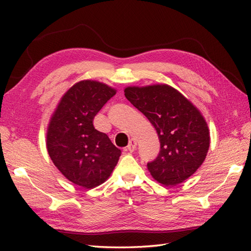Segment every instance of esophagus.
Masks as SVG:
<instances>
[{"label": "esophagus", "instance_id": "obj_1", "mask_svg": "<svg viewBox=\"0 0 251 251\" xmlns=\"http://www.w3.org/2000/svg\"><path fill=\"white\" fill-rule=\"evenodd\" d=\"M129 146H132V145H131V141H129Z\"/></svg>", "mask_w": 251, "mask_h": 251}]
</instances>
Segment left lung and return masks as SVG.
I'll use <instances>...</instances> for the list:
<instances>
[{
    "instance_id": "obj_1",
    "label": "left lung",
    "mask_w": 251,
    "mask_h": 251,
    "mask_svg": "<svg viewBox=\"0 0 251 251\" xmlns=\"http://www.w3.org/2000/svg\"><path fill=\"white\" fill-rule=\"evenodd\" d=\"M115 89L97 81H82L61 98L47 128L46 147L59 172L71 182L93 189L110 177L121 150L94 127L101 108Z\"/></svg>"
}]
</instances>
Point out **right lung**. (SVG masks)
Returning a JSON list of instances; mask_svg holds the SVG:
<instances>
[{"mask_svg":"<svg viewBox=\"0 0 251 251\" xmlns=\"http://www.w3.org/2000/svg\"><path fill=\"white\" fill-rule=\"evenodd\" d=\"M125 96L156 131L159 152L148 163L152 177L165 185H176L191 177L205 161L210 143L201 112L168 85L127 87Z\"/></svg>","mask_w":251,"mask_h":251,"instance_id":"obj_1","label":"right lung"}]
</instances>
